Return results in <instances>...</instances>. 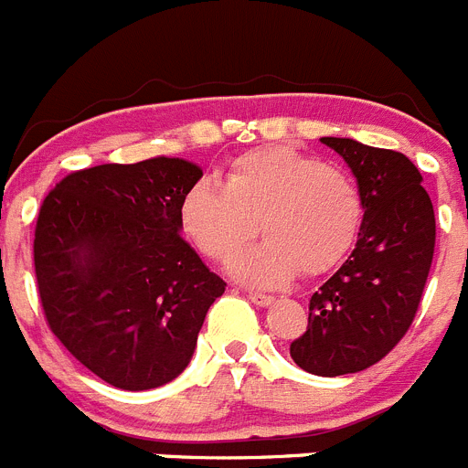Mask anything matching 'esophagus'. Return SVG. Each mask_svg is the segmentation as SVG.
<instances>
[{"label": "esophagus", "mask_w": 468, "mask_h": 468, "mask_svg": "<svg viewBox=\"0 0 468 468\" xmlns=\"http://www.w3.org/2000/svg\"><path fill=\"white\" fill-rule=\"evenodd\" d=\"M246 295H248V300L253 302V304H260V307H267V304H271V302H274V297L264 295V292H258V291H248Z\"/></svg>", "instance_id": "obj_1"}]
</instances>
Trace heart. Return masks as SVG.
<instances>
[{"label":"heart","mask_w":468,"mask_h":468,"mask_svg":"<svg viewBox=\"0 0 468 468\" xmlns=\"http://www.w3.org/2000/svg\"><path fill=\"white\" fill-rule=\"evenodd\" d=\"M260 231L258 246L234 262L237 276L279 285L297 271L333 270L356 243L363 197L354 177L292 147H260L231 161L225 183L201 177L180 201V225L213 262H229Z\"/></svg>","instance_id":"1"}]
</instances>
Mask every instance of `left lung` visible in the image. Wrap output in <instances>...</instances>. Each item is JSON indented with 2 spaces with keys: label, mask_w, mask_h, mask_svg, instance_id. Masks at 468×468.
I'll list each match as a JSON object with an SVG mask.
<instances>
[{
  "label": "left lung",
  "mask_w": 468,
  "mask_h": 468,
  "mask_svg": "<svg viewBox=\"0 0 468 468\" xmlns=\"http://www.w3.org/2000/svg\"><path fill=\"white\" fill-rule=\"evenodd\" d=\"M349 164L363 197L354 253L309 300L307 330L291 342L302 370L361 373L382 361L415 321L431 270L436 218L421 176L400 152L321 138Z\"/></svg>",
  "instance_id": "left-lung-1"
}]
</instances>
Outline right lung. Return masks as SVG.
Segmentation results:
<instances>
[{"mask_svg":"<svg viewBox=\"0 0 468 468\" xmlns=\"http://www.w3.org/2000/svg\"><path fill=\"white\" fill-rule=\"evenodd\" d=\"M201 168L185 159L102 164L65 176L41 201L35 274L48 328L90 373L126 391L187 367L225 281L180 231Z\"/></svg>","mask_w":468,"mask_h":468,"instance_id":"right-lung-1","label":"right lung"}]
</instances>
